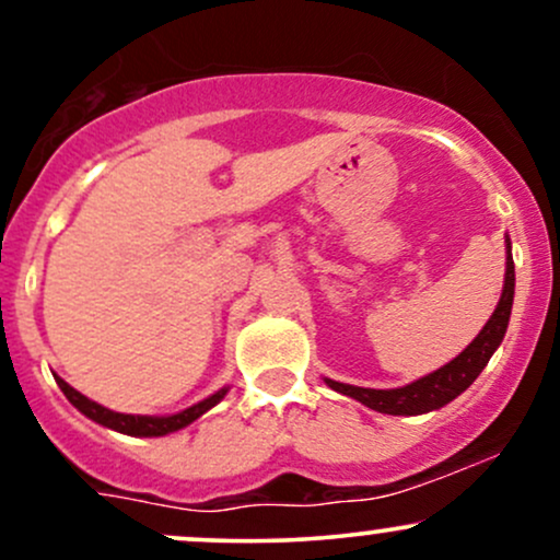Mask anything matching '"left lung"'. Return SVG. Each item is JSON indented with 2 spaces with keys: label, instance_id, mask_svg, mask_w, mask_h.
<instances>
[{
  "label": "left lung",
  "instance_id": "left-lung-1",
  "mask_svg": "<svg viewBox=\"0 0 560 560\" xmlns=\"http://www.w3.org/2000/svg\"><path fill=\"white\" fill-rule=\"evenodd\" d=\"M513 287H516V273H513V258H511V242H508V262H505V287L500 294L498 307H494L492 318L487 320V326L477 334L471 345L460 352L458 358H453L447 365L436 369L434 374L419 378V382L408 384L400 389H365V387H352V384H339L326 378L331 389L342 392L347 397H355L369 408L378 410V413L389 416H419L429 413V410L442 408L450 400L460 395L466 387H471V382L481 374L487 361L492 358V352L498 350V345L503 342L508 318H511V305H513Z\"/></svg>",
  "mask_w": 560,
  "mask_h": 560
}]
</instances>
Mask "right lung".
<instances>
[{
  "instance_id": "obj_1",
  "label": "right lung",
  "mask_w": 560,
  "mask_h": 560,
  "mask_svg": "<svg viewBox=\"0 0 560 560\" xmlns=\"http://www.w3.org/2000/svg\"><path fill=\"white\" fill-rule=\"evenodd\" d=\"M55 378H57V384H60V389L66 392L68 400L73 402L83 416H89L92 421L102 423V427H110V429H115V432H124L131 436H163L168 432H176V429H184L186 423L199 419L205 410L213 408V405L221 400L223 395H226V389L215 392V395H210L208 400L191 405V408H186L176 416H128V413H115V410H110V408H102L100 402L83 397L81 392H75L68 382H62L60 376H55Z\"/></svg>"
}]
</instances>
